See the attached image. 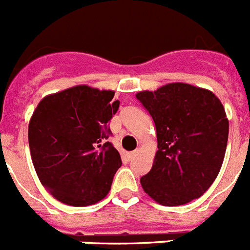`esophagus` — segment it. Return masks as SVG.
<instances>
[{
    "mask_svg": "<svg viewBox=\"0 0 250 250\" xmlns=\"http://www.w3.org/2000/svg\"><path fill=\"white\" fill-rule=\"evenodd\" d=\"M138 154H139V150H134V151H130V153H127V158H129V161L134 159V158H135Z\"/></svg>",
    "mask_w": 250,
    "mask_h": 250,
    "instance_id": "esophagus-1",
    "label": "esophagus"
}]
</instances>
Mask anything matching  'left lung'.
Returning <instances> with one entry per match:
<instances>
[{
  "label": "left lung",
  "instance_id": "1",
  "mask_svg": "<svg viewBox=\"0 0 250 250\" xmlns=\"http://www.w3.org/2000/svg\"><path fill=\"white\" fill-rule=\"evenodd\" d=\"M136 99L157 130L153 167L140 183L163 206L188 204L216 180L227 150L229 121L223 104L206 88L174 82Z\"/></svg>",
  "mask_w": 250,
  "mask_h": 250
}]
</instances>
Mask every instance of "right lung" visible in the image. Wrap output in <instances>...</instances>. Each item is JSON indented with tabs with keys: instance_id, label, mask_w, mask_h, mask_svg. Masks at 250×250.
Here are the masks:
<instances>
[{
	"instance_id": "add662e5",
	"label": "right lung",
	"mask_w": 250,
	"mask_h": 250,
	"mask_svg": "<svg viewBox=\"0 0 250 250\" xmlns=\"http://www.w3.org/2000/svg\"><path fill=\"white\" fill-rule=\"evenodd\" d=\"M115 91L87 84L45 96L29 123V146L40 182L58 201L88 206L106 197L121 157L108 121L119 110Z\"/></svg>"
}]
</instances>
